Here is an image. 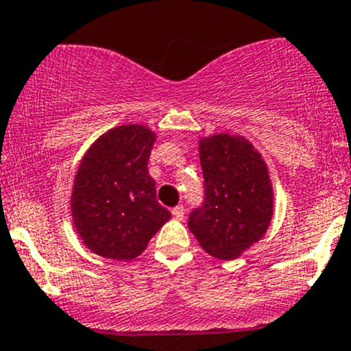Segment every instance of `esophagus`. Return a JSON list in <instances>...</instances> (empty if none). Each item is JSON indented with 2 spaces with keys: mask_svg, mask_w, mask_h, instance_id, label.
I'll return each mask as SVG.
<instances>
[{
  "mask_svg": "<svg viewBox=\"0 0 351 351\" xmlns=\"http://www.w3.org/2000/svg\"><path fill=\"white\" fill-rule=\"evenodd\" d=\"M171 214H173V217H176L182 221V219L185 217V207H183V205H176V207L171 210Z\"/></svg>",
  "mask_w": 351,
  "mask_h": 351,
  "instance_id": "34e87169",
  "label": "esophagus"
}]
</instances>
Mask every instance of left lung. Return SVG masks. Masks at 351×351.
I'll use <instances>...</instances> for the list:
<instances>
[{"label": "left lung", "mask_w": 351, "mask_h": 351, "mask_svg": "<svg viewBox=\"0 0 351 351\" xmlns=\"http://www.w3.org/2000/svg\"><path fill=\"white\" fill-rule=\"evenodd\" d=\"M204 202L189 228L210 256L234 260L267 232L274 190L265 161L241 136L217 134L200 141Z\"/></svg>", "instance_id": "left-lung-1"}]
</instances>
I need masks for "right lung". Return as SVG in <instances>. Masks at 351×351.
I'll use <instances>...</instances> for the list:
<instances>
[{
    "label": "right lung",
    "mask_w": 351,
    "mask_h": 351,
    "mask_svg": "<svg viewBox=\"0 0 351 351\" xmlns=\"http://www.w3.org/2000/svg\"><path fill=\"white\" fill-rule=\"evenodd\" d=\"M154 132L120 125L95 141L77 168L71 212L74 228L93 253L134 260L171 217L156 200L147 171Z\"/></svg>",
    "instance_id": "1"
}]
</instances>
